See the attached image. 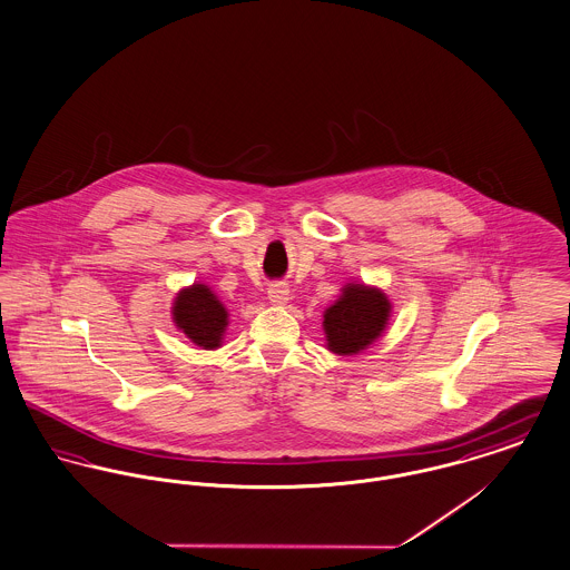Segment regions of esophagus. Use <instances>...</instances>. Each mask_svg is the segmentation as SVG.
Returning <instances> with one entry per match:
<instances>
[{"instance_id":"obj_1","label":"esophagus","mask_w":570,"mask_h":570,"mask_svg":"<svg viewBox=\"0 0 570 570\" xmlns=\"http://www.w3.org/2000/svg\"><path fill=\"white\" fill-rule=\"evenodd\" d=\"M267 298L272 304H285L289 301V287L287 283H272L267 287Z\"/></svg>"}]
</instances>
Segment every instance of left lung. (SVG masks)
Masks as SVG:
<instances>
[{"mask_svg":"<svg viewBox=\"0 0 570 570\" xmlns=\"http://www.w3.org/2000/svg\"><path fill=\"white\" fill-rule=\"evenodd\" d=\"M386 296L365 285H345L343 296L326 308L324 331L328 350L335 354H356L379 340L389 320Z\"/></svg>","mask_w":570,"mask_h":570,"instance_id":"1","label":"left lung"}]
</instances>
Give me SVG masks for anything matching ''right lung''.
I'll list each match as a JSON object with an SVG mask.
<instances>
[{
	"label": "right lung",
	"instance_id": "right-lung-1",
	"mask_svg": "<svg viewBox=\"0 0 570 570\" xmlns=\"http://www.w3.org/2000/svg\"><path fill=\"white\" fill-rule=\"evenodd\" d=\"M173 317L191 342L205 350L218 347L227 328V311L207 285L184 289L175 301Z\"/></svg>",
	"mask_w": 570,
	"mask_h": 570
}]
</instances>
